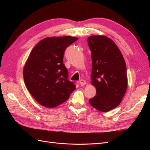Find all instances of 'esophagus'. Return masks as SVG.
I'll list each match as a JSON object with an SVG mask.
<instances>
[{"instance_id":"obj_1","label":"esophagus","mask_w":150,"mask_h":150,"mask_svg":"<svg viewBox=\"0 0 150 150\" xmlns=\"http://www.w3.org/2000/svg\"><path fill=\"white\" fill-rule=\"evenodd\" d=\"M79 84H80L81 86H84V85L86 84V81L85 80L81 79V80H80V81H79Z\"/></svg>"}]
</instances>
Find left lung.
Masks as SVG:
<instances>
[{
	"mask_svg": "<svg viewBox=\"0 0 150 150\" xmlns=\"http://www.w3.org/2000/svg\"><path fill=\"white\" fill-rule=\"evenodd\" d=\"M91 52V84L96 94L89 99L91 105L108 112L119 105L127 89L126 66L119 48L104 35H91L88 39Z\"/></svg>",
	"mask_w": 150,
	"mask_h": 150,
	"instance_id": "obj_1",
	"label": "left lung"
}]
</instances>
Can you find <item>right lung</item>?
Masks as SVG:
<instances>
[{
    "label": "right lung",
    "instance_id": "obj_1",
    "mask_svg": "<svg viewBox=\"0 0 150 150\" xmlns=\"http://www.w3.org/2000/svg\"><path fill=\"white\" fill-rule=\"evenodd\" d=\"M71 36L46 38L32 50L23 70L27 89L40 105L54 108L65 102L76 89L68 80L63 63L66 49L76 41Z\"/></svg>",
    "mask_w": 150,
    "mask_h": 150
}]
</instances>
